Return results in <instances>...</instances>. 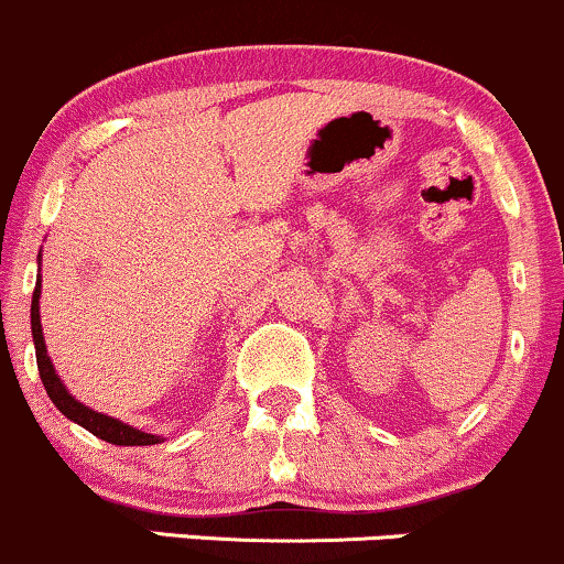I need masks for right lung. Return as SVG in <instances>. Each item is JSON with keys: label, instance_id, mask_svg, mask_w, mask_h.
I'll list each match as a JSON object with an SVG mask.
<instances>
[{"label": "right lung", "instance_id": "right-lung-1", "mask_svg": "<svg viewBox=\"0 0 564 564\" xmlns=\"http://www.w3.org/2000/svg\"><path fill=\"white\" fill-rule=\"evenodd\" d=\"M40 280H36L34 288V299H31V335H34V346H36V367H40V378L44 383V391L53 400L55 408L61 410L66 419H72L74 423H79L82 429L100 436V440L111 442V445H156L160 436L154 434H143L138 429L128 426V423L109 419V415H100L95 410L85 408V404L74 400L72 394L66 391V386L61 383V378L55 376V367L50 362L47 349H44V338H42V322H40Z\"/></svg>", "mask_w": 564, "mask_h": 564}]
</instances>
